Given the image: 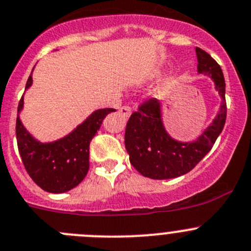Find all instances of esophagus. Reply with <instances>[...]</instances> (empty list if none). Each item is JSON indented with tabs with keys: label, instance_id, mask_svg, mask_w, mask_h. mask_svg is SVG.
Here are the masks:
<instances>
[{
	"label": "esophagus",
	"instance_id": "obj_1",
	"mask_svg": "<svg viewBox=\"0 0 251 251\" xmlns=\"http://www.w3.org/2000/svg\"><path fill=\"white\" fill-rule=\"evenodd\" d=\"M130 112H132V109H130V107L128 106H123L119 108V114H122L124 118H128V117L130 116Z\"/></svg>",
	"mask_w": 251,
	"mask_h": 251
}]
</instances>
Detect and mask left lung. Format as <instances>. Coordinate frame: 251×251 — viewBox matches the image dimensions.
Here are the masks:
<instances>
[{
	"mask_svg": "<svg viewBox=\"0 0 251 251\" xmlns=\"http://www.w3.org/2000/svg\"><path fill=\"white\" fill-rule=\"evenodd\" d=\"M197 73L212 78L221 97L219 111L196 140L180 142L169 134L163 119V103L149 100L130 116L124 145L135 170L152 180L178 177L192 170L208 154L226 123V82L221 66L204 50L196 48Z\"/></svg>",
	"mask_w": 251,
	"mask_h": 251,
	"instance_id": "obj_1",
	"label": "left lung"
}]
</instances>
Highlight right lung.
I'll return each instance as SVG.
<instances>
[{
  "instance_id": "right-lung-1",
  "label": "right lung",
  "mask_w": 251,
  "mask_h": 251,
  "mask_svg": "<svg viewBox=\"0 0 251 251\" xmlns=\"http://www.w3.org/2000/svg\"><path fill=\"white\" fill-rule=\"evenodd\" d=\"M32 83L33 77L30 74L25 91ZM23 107L25 100L22 97L18 104L16 135L25 170L32 180L47 192L64 193L73 190L87 175L90 168V142L101 127L104 117L116 109H96L65 137L54 142L43 143L33 137L23 126L20 118Z\"/></svg>"
}]
</instances>
